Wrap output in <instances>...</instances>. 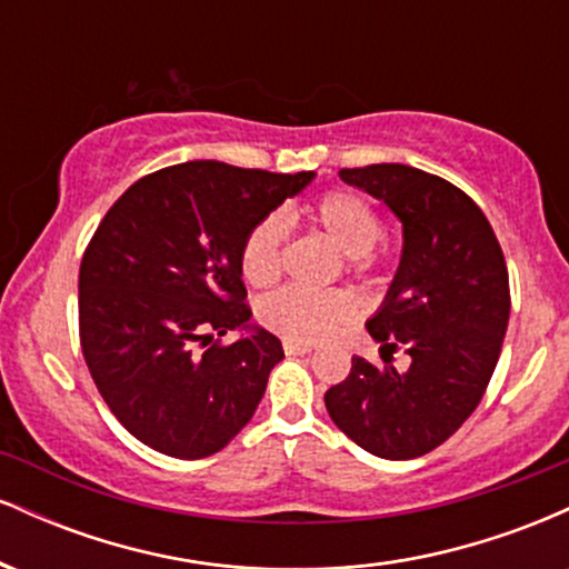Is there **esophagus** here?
Here are the masks:
<instances>
[{"label":"esophagus","mask_w":569,"mask_h":569,"mask_svg":"<svg viewBox=\"0 0 569 569\" xmlns=\"http://www.w3.org/2000/svg\"><path fill=\"white\" fill-rule=\"evenodd\" d=\"M283 350H286V356H305V352H310L312 348H310V345H302V342H293V339H286Z\"/></svg>","instance_id":"esophagus-1"}]
</instances>
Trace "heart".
I'll return each mask as SVG.
<instances>
[{
    "label": "heart",
    "mask_w": 569,
    "mask_h": 569,
    "mask_svg": "<svg viewBox=\"0 0 569 569\" xmlns=\"http://www.w3.org/2000/svg\"><path fill=\"white\" fill-rule=\"evenodd\" d=\"M310 221L326 232L339 251L358 259L380 243L382 221L367 200L352 192H329L310 208ZM283 221L264 217L246 234L240 248V272L248 283L264 286L278 276ZM356 299L348 291H312L302 286H286L262 302V321L293 342H318L356 316Z\"/></svg>",
    "instance_id": "obj_1"
}]
</instances>
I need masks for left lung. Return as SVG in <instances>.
I'll return each instance as SVG.
<instances>
[{"mask_svg": "<svg viewBox=\"0 0 569 569\" xmlns=\"http://www.w3.org/2000/svg\"><path fill=\"white\" fill-rule=\"evenodd\" d=\"M339 179L382 200L401 221V262L369 335L382 356H352L348 380L326 390L335 426L367 452L411 460L443 443L485 396L511 312L508 270L481 208L439 176L401 162L342 168Z\"/></svg>", "mask_w": 569, "mask_h": 569, "instance_id": "obj_1", "label": "left lung"}]
</instances>
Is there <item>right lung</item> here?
I'll return each instance as SVG.
<instances>
[{
    "label": "right lung",
    "mask_w": 569,
    "mask_h": 569,
    "mask_svg": "<svg viewBox=\"0 0 569 569\" xmlns=\"http://www.w3.org/2000/svg\"><path fill=\"white\" fill-rule=\"evenodd\" d=\"M312 179L181 162L128 187L98 224L80 264V342L98 393L141 443L200 460L253 417L283 348L251 323L240 248ZM227 330L241 337L207 348Z\"/></svg>",
    "instance_id": "1"
}]
</instances>
